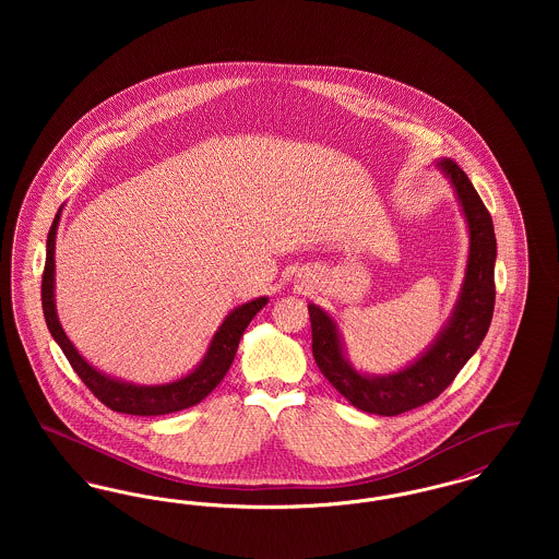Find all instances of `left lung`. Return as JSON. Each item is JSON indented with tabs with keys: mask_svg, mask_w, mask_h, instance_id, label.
<instances>
[{
	"mask_svg": "<svg viewBox=\"0 0 559 559\" xmlns=\"http://www.w3.org/2000/svg\"><path fill=\"white\" fill-rule=\"evenodd\" d=\"M436 167L449 178L465 215L469 255L451 319L426 352L396 372L367 374L356 371L347 360L337 322L317 304L308 306L312 322V354L320 372L352 406L372 415L394 417L438 399L451 385L456 372L476 354L492 320L497 260L492 217L465 171L454 160L438 159Z\"/></svg>",
	"mask_w": 559,
	"mask_h": 559,
	"instance_id": "8db88e82",
	"label": "left lung"
}]
</instances>
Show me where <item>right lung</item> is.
Instances as JSON below:
<instances>
[{
    "label": "right lung",
    "instance_id": "1",
    "mask_svg": "<svg viewBox=\"0 0 559 559\" xmlns=\"http://www.w3.org/2000/svg\"><path fill=\"white\" fill-rule=\"evenodd\" d=\"M60 213H62V207L53 217L52 228L48 233V242H46L41 306H44V317H46V324L52 333L53 342L64 352L67 360L80 374L81 381L90 388V392L103 404H107L110 411L126 413V415H140V417H155V415L185 411L188 406H194L205 396H210L215 390V385L224 379V374L230 369L247 324L266 306L267 297H258L253 301H247L239 308H235L215 331L203 360L185 377L169 381V383H160V385H135V383L123 381V379H115L110 374L94 369L81 356L78 347L73 346L71 340L67 337V333L58 320V314H56L53 249H56V230H58Z\"/></svg>",
    "mask_w": 559,
    "mask_h": 559
}]
</instances>
